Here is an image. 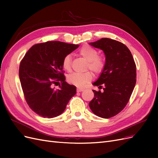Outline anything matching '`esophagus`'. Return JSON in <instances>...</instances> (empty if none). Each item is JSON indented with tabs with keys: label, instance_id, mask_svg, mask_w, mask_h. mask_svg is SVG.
<instances>
[{
	"label": "esophagus",
	"instance_id": "obj_1",
	"mask_svg": "<svg viewBox=\"0 0 158 158\" xmlns=\"http://www.w3.org/2000/svg\"><path fill=\"white\" fill-rule=\"evenodd\" d=\"M77 92H83V91L84 90V89H83V88H77Z\"/></svg>",
	"mask_w": 158,
	"mask_h": 158
}]
</instances>
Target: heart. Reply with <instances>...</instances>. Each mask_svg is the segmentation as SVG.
Segmentation results:
<instances>
[{"instance_id":"heart-1","label":"heart","mask_w":158,"mask_h":158,"mask_svg":"<svg viewBox=\"0 0 158 158\" xmlns=\"http://www.w3.org/2000/svg\"><path fill=\"white\" fill-rule=\"evenodd\" d=\"M79 55L88 61L87 68L92 70L95 74L101 73L104 66L105 60L102 56L98 55V51L89 45H84L80 49ZM72 56L66 55L63 60V67L64 70L69 71L71 69ZM94 75L89 71L84 73H74L69 74L67 77L68 82L78 87H84L93 79Z\"/></svg>"}]
</instances>
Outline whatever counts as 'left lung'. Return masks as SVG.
I'll return each instance as SVG.
<instances>
[{
	"label": "left lung",
	"instance_id": "obj_1",
	"mask_svg": "<svg viewBox=\"0 0 158 158\" xmlns=\"http://www.w3.org/2000/svg\"><path fill=\"white\" fill-rule=\"evenodd\" d=\"M89 44L106 55L102 73L93 83L99 89L103 86V91L93 90L89 106L97 116L108 118L120 113L130 99L136 82V64L130 50L118 41L102 38Z\"/></svg>",
	"mask_w": 158,
	"mask_h": 158
}]
</instances>
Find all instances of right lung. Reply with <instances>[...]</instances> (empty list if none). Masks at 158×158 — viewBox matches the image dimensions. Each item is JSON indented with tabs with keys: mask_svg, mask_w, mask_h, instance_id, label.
I'll return each mask as SVG.
<instances>
[{
	"mask_svg": "<svg viewBox=\"0 0 158 158\" xmlns=\"http://www.w3.org/2000/svg\"><path fill=\"white\" fill-rule=\"evenodd\" d=\"M78 45L61 41H47L33 45L21 60L19 69L26 101L40 116L53 118L63 113L76 88L65 81L63 70L64 57ZM60 81L58 90L52 85Z\"/></svg>",
	"mask_w": 158,
	"mask_h": 158,
	"instance_id": "1",
	"label": "right lung"
}]
</instances>
